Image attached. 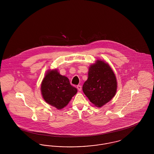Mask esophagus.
I'll use <instances>...</instances> for the list:
<instances>
[{
  "instance_id": "34e87169",
  "label": "esophagus",
  "mask_w": 154,
  "mask_h": 154,
  "mask_svg": "<svg viewBox=\"0 0 154 154\" xmlns=\"http://www.w3.org/2000/svg\"><path fill=\"white\" fill-rule=\"evenodd\" d=\"M77 89H78L79 91H81V90H82V86H81V85H77Z\"/></svg>"
}]
</instances>
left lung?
Here are the masks:
<instances>
[{"mask_svg":"<svg viewBox=\"0 0 154 154\" xmlns=\"http://www.w3.org/2000/svg\"><path fill=\"white\" fill-rule=\"evenodd\" d=\"M117 90L114 72L108 63L97 60L88 68V79L83 86L84 94L94 106L101 107L112 100Z\"/></svg>","mask_w":154,"mask_h":154,"instance_id":"obj_1","label":"left lung"}]
</instances>
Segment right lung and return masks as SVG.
I'll return each instance as SVG.
<instances>
[{"mask_svg":"<svg viewBox=\"0 0 154 154\" xmlns=\"http://www.w3.org/2000/svg\"><path fill=\"white\" fill-rule=\"evenodd\" d=\"M40 90L44 100L58 109L67 106L77 93V88L71 85L69 79L61 75L57 69L46 71Z\"/></svg>","mask_w":154,"mask_h":154,"instance_id":"add662e5","label":"right lung"}]
</instances>
